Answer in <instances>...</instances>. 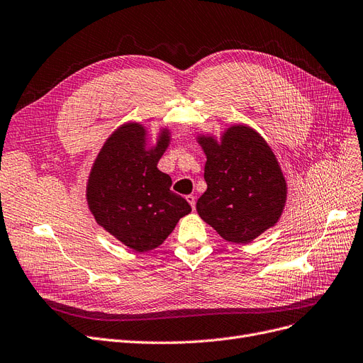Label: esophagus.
<instances>
[{
	"mask_svg": "<svg viewBox=\"0 0 363 363\" xmlns=\"http://www.w3.org/2000/svg\"><path fill=\"white\" fill-rule=\"evenodd\" d=\"M185 199H186V202H189V203L191 205V208H194V206H196V197H194L193 194H189V196H186Z\"/></svg>",
	"mask_w": 363,
	"mask_h": 363,
	"instance_id": "1",
	"label": "esophagus"
}]
</instances>
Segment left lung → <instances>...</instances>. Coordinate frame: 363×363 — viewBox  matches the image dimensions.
<instances>
[{"label": "left lung", "mask_w": 363, "mask_h": 363, "mask_svg": "<svg viewBox=\"0 0 363 363\" xmlns=\"http://www.w3.org/2000/svg\"><path fill=\"white\" fill-rule=\"evenodd\" d=\"M206 155V191L197 213L227 242L248 244L284 211L287 182L271 146L248 125H232L221 140L199 136Z\"/></svg>", "instance_id": "obj_1"}]
</instances>
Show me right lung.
<instances>
[{"label": "right lung", "instance_id": "obj_1", "mask_svg": "<svg viewBox=\"0 0 363 363\" xmlns=\"http://www.w3.org/2000/svg\"><path fill=\"white\" fill-rule=\"evenodd\" d=\"M170 143L163 128L157 143L146 147V128L127 123L104 142L86 184V200L96 221L128 248H157L174 225L191 212L184 197L170 190L169 174L157 164Z\"/></svg>", "mask_w": 363, "mask_h": 363}]
</instances>
